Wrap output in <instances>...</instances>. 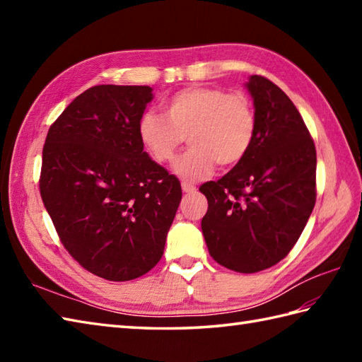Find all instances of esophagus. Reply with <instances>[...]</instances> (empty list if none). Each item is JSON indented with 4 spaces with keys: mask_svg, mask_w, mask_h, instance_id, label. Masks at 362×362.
Listing matches in <instances>:
<instances>
[{
    "mask_svg": "<svg viewBox=\"0 0 362 362\" xmlns=\"http://www.w3.org/2000/svg\"><path fill=\"white\" fill-rule=\"evenodd\" d=\"M182 189H183V193H194V191H196V187L193 185V183L182 182Z\"/></svg>",
    "mask_w": 362,
    "mask_h": 362,
    "instance_id": "esophagus-1",
    "label": "esophagus"
}]
</instances>
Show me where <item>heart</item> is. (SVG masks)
I'll return each instance as SVG.
<instances>
[{
  "instance_id": "heart-1",
  "label": "heart",
  "mask_w": 362,
  "mask_h": 362,
  "mask_svg": "<svg viewBox=\"0 0 362 362\" xmlns=\"http://www.w3.org/2000/svg\"><path fill=\"white\" fill-rule=\"evenodd\" d=\"M165 115L146 112L138 121V136L157 163H168L180 146L191 148L177 158L173 171L196 182L213 173L216 163L235 166L245 157L257 132V113L250 99L216 87H188L163 103Z\"/></svg>"
}]
</instances>
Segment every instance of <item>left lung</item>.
Returning <instances> with one entry per match:
<instances>
[{
	"label": "left lung",
	"mask_w": 362,
	"mask_h": 362,
	"mask_svg": "<svg viewBox=\"0 0 362 362\" xmlns=\"http://www.w3.org/2000/svg\"><path fill=\"white\" fill-rule=\"evenodd\" d=\"M257 132L245 157L199 188L209 201L202 233L214 261L264 271L288 255L316 204V148L296 105L263 76H250Z\"/></svg>",
	"instance_id": "obj_1"
}]
</instances>
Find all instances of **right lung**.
<instances>
[{
	"instance_id": "obj_1",
	"label": "right lung",
	"mask_w": 362,
	"mask_h": 362,
	"mask_svg": "<svg viewBox=\"0 0 362 362\" xmlns=\"http://www.w3.org/2000/svg\"><path fill=\"white\" fill-rule=\"evenodd\" d=\"M148 86H96L54 121L43 146L40 194L68 253L101 279L149 272L165 250L180 182L138 136Z\"/></svg>"
}]
</instances>
